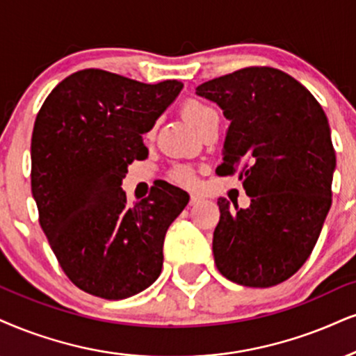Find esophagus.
Listing matches in <instances>:
<instances>
[{
  "label": "esophagus",
  "mask_w": 356,
  "mask_h": 356,
  "mask_svg": "<svg viewBox=\"0 0 356 356\" xmlns=\"http://www.w3.org/2000/svg\"><path fill=\"white\" fill-rule=\"evenodd\" d=\"M201 200H203V198H201L200 195H196V193H193V195H191V198H190V206H195V204H198Z\"/></svg>",
  "instance_id": "esophagus-1"
}]
</instances>
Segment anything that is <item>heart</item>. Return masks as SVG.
Wrapping results in <instances>:
<instances>
[{"label": "heart", "mask_w": 356, "mask_h": 356, "mask_svg": "<svg viewBox=\"0 0 356 356\" xmlns=\"http://www.w3.org/2000/svg\"><path fill=\"white\" fill-rule=\"evenodd\" d=\"M183 115H185L188 124L198 131L209 118L216 117L218 113L214 108L200 102V100H190V102L183 105ZM171 178H173V181L179 183V185H191V183L195 181L193 171L190 168H186V166H178V168H175L173 173H171Z\"/></svg>", "instance_id": "1"}]
</instances>
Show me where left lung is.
<instances>
[{"label":"left lung","mask_w":356,"mask_h":356,"mask_svg":"<svg viewBox=\"0 0 356 356\" xmlns=\"http://www.w3.org/2000/svg\"><path fill=\"white\" fill-rule=\"evenodd\" d=\"M231 122L218 175L241 165L249 208L219 198L218 270L245 287H272L304 266L332 206L337 160L323 108L279 69L245 67L196 87Z\"/></svg>","instance_id":"obj_1"}]
</instances>
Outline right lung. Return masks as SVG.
<instances>
[{
    "label": "right lung",
    "mask_w": 356,
    "mask_h": 356,
    "mask_svg": "<svg viewBox=\"0 0 356 356\" xmlns=\"http://www.w3.org/2000/svg\"><path fill=\"white\" fill-rule=\"evenodd\" d=\"M179 81L143 84L100 69L59 82L44 100L31 138V190L39 225L72 284L122 300L155 282L168 227L190 195L156 181L130 204L122 179L145 160L142 135L175 102Z\"/></svg>",
    "instance_id": "1"
}]
</instances>
